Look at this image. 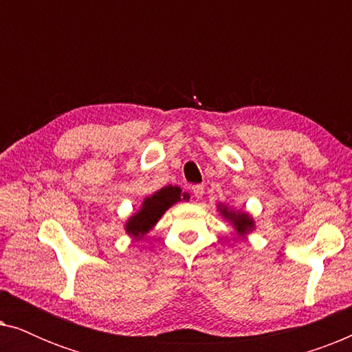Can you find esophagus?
Masks as SVG:
<instances>
[{
	"mask_svg": "<svg viewBox=\"0 0 352 352\" xmlns=\"http://www.w3.org/2000/svg\"><path fill=\"white\" fill-rule=\"evenodd\" d=\"M192 192H194V195L197 197V199H201V197H204V194H205V189H204V186L197 184V186L192 187Z\"/></svg>",
	"mask_w": 352,
	"mask_h": 352,
	"instance_id": "34e87169",
	"label": "esophagus"
}]
</instances>
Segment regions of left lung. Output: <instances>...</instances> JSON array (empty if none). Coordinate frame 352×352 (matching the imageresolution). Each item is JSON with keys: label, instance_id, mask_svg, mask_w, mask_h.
<instances>
[{"label": "left lung", "instance_id": "left-lung-1", "mask_svg": "<svg viewBox=\"0 0 352 352\" xmlns=\"http://www.w3.org/2000/svg\"><path fill=\"white\" fill-rule=\"evenodd\" d=\"M221 216H224V219H228L229 223H232L235 232L239 234V237H243L252 232L254 229V221L248 213H240V211L230 210L226 205H219Z\"/></svg>", "mask_w": 352, "mask_h": 352}]
</instances>
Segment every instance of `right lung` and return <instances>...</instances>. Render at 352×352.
Segmentation results:
<instances>
[{
    "mask_svg": "<svg viewBox=\"0 0 352 352\" xmlns=\"http://www.w3.org/2000/svg\"><path fill=\"white\" fill-rule=\"evenodd\" d=\"M181 200H189V194H182L177 186L162 187L153 195L144 199L141 210L126 221L124 230L134 239H142L158 223L163 213Z\"/></svg>",
    "mask_w": 352,
    "mask_h": 352,
    "instance_id": "obj_1",
    "label": "right lung"
}]
</instances>
